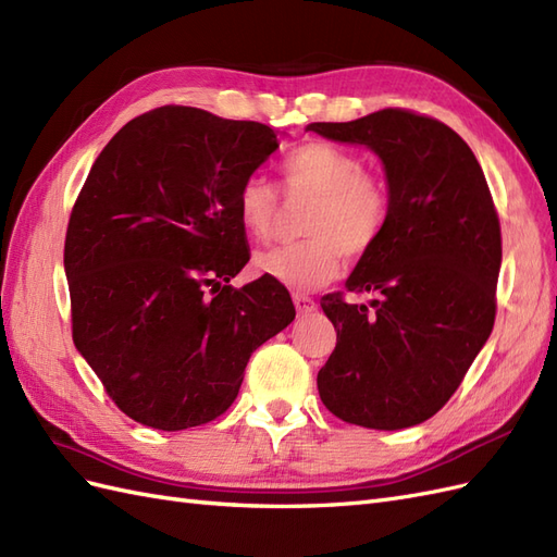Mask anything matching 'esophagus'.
Here are the masks:
<instances>
[{"instance_id":"obj_1","label":"esophagus","mask_w":557,"mask_h":557,"mask_svg":"<svg viewBox=\"0 0 557 557\" xmlns=\"http://www.w3.org/2000/svg\"><path fill=\"white\" fill-rule=\"evenodd\" d=\"M294 306H296L298 314H310L317 310V304L306 294H294Z\"/></svg>"}]
</instances>
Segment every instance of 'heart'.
<instances>
[{
	"mask_svg": "<svg viewBox=\"0 0 557 557\" xmlns=\"http://www.w3.org/2000/svg\"><path fill=\"white\" fill-rule=\"evenodd\" d=\"M284 190L292 200H312L304 221L306 240L277 245L253 257V270L294 292L320 289L336 280L345 253L363 257L385 228L389 190L377 172L349 149L306 141L282 161ZM237 221L253 240L275 231L280 198L263 174L253 172L235 194Z\"/></svg>",
	"mask_w": 557,
	"mask_h": 557,
	"instance_id": "heart-1",
	"label": "heart"
}]
</instances>
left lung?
Wrapping results in <instances>:
<instances>
[{
	"instance_id": "1",
	"label": "left lung",
	"mask_w": 557,
	"mask_h": 557,
	"mask_svg": "<svg viewBox=\"0 0 557 557\" xmlns=\"http://www.w3.org/2000/svg\"><path fill=\"white\" fill-rule=\"evenodd\" d=\"M308 131L375 151L389 190L385 228L345 282L375 296L373 312L343 292L322 298L338 341L317 389L343 422L420 424L448 404L495 326L502 231L485 174L453 128L408 109Z\"/></svg>"
}]
</instances>
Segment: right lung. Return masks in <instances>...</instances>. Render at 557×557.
Returning a JSON list of instances; mask_svg holds the SVG:
<instances>
[{"instance_id":"obj_1","label":"right lung","mask_w":557,"mask_h":557,"mask_svg":"<svg viewBox=\"0 0 557 557\" xmlns=\"http://www.w3.org/2000/svg\"><path fill=\"white\" fill-rule=\"evenodd\" d=\"M277 147L263 123L168 104L92 163L65 237L72 338L135 422L224 416L253 349L294 322L280 282L228 284L249 261L235 194Z\"/></svg>"}]
</instances>
